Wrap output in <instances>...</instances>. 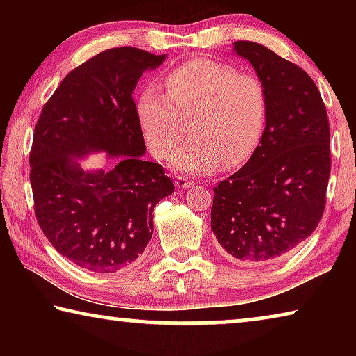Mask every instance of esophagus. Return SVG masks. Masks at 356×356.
<instances>
[{
	"instance_id": "1",
	"label": "esophagus",
	"mask_w": 356,
	"mask_h": 356,
	"mask_svg": "<svg viewBox=\"0 0 356 356\" xmlns=\"http://www.w3.org/2000/svg\"><path fill=\"white\" fill-rule=\"evenodd\" d=\"M176 185L179 186V188H190V186L195 185V182H193L191 179L185 177V176H177L176 177Z\"/></svg>"
}]
</instances>
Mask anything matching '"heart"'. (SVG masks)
Returning <instances> with one entry per match:
<instances>
[{"mask_svg":"<svg viewBox=\"0 0 356 356\" xmlns=\"http://www.w3.org/2000/svg\"><path fill=\"white\" fill-rule=\"evenodd\" d=\"M168 95L146 89L136 105L147 149L190 174H212L225 163H245L261 141L267 118V94L261 78L212 59H193L166 76Z\"/></svg>","mask_w":356,"mask_h":356,"instance_id":"b5f03b06","label":"heart"}]
</instances>
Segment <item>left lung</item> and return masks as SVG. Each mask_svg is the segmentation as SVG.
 I'll use <instances>...</instances> for the list:
<instances>
[{"mask_svg": "<svg viewBox=\"0 0 356 356\" xmlns=\"http://www.w3.org/2000/svg\"><path fill=\"white\" fill-rule=\"evenodd\" d=\"M267 94L261 144L215 186L210 225L225 254L243 264L278 261L321 221L331 170L330 124L316 83L270 48L234 42Z\"/></svg>", "mask_w": 356, "mask_h": 356, "instance_id": "8db88e82", "label": "left lung"}]
</instances>
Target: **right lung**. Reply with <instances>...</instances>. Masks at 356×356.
<instances>
[{
  "label": "right lung",
  "instance_id": "right-lung-1",
  "mask_svg": "<svg viewBox=\"0 0 356 356\" xmlns=\"http://www.w3.org/2000/svg\"><path fill=\"white\" fill-rule=\"evenodd\" d=\"M166 55L110 48L69 72L42 108L29 154L35 218L59 254L95 273L135 264L154 232V207L174 191L146 152L131 95ZM92 152L118 160L106 172L76 161Z\"/></svg>",
  "mask_w": 356,
  "mask_h": 356
}]
</instances>
